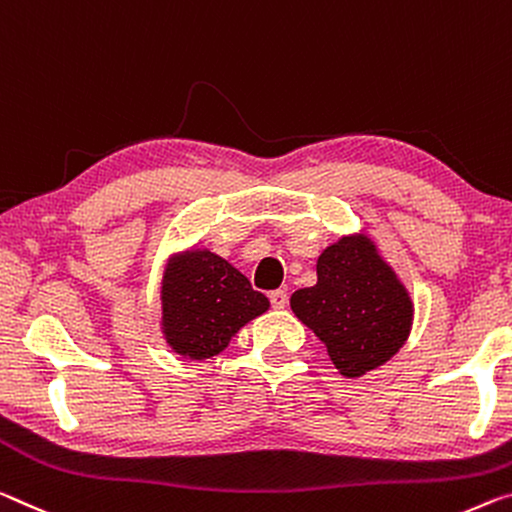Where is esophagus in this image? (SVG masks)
Returning <instances> with one entry per match:
<instances>
[{"label": "esophagus", "instance_id": "34e87169", "mask_svg": "<svg viewBox=\"0 0 512 512\" xmlns=\"http://www.w3.org/2000/svg\"><path fill=\"white\" fill-rule=\"evenodd\" d=\"M269 298H271V305L275 307V310H285L287 303H289V294H287L285 289H275V291H271Z\"/></svg>", "mask_w": 512, "mask_h": 512}]
</instances>
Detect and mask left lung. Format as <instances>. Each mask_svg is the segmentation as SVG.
Returning a JSON list of instances; mask_svg holds the SVG:
<instances>
[{
	"label": "left lung",
	"mask_w": 512,
	"mask_h": 512,
	"mask_svg": "<svg viewBox=\"0 0 512 512\" xmlns=\"http://www.w3.org/2000/svg\"><path fill=\"white\" fill-rule=\"evenodd\" d=\"M289 305L344 378L392 360L415 316L410 291L364 230L332 241L316 259V285L294 291Z\"/></svg>",
	"instance_id": "left-lung-1"
}]
</instances>
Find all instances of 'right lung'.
Masks as SVG:
<instances>
[{
    "mask_svg": "<svg viewBox=\"0 0 512 512\" xmlns=\"http://www.w3.org/2000/svg\"><path fill=\"white\" fill-rule=\"evenodd\" d=\"M159 300V326L170 351L196 362L223 353L246 323L271 307L246 275L209 248L168 257Z\"/></svg>",
    "mask_w": 512,
    "mask_h": 512,
    "instance_id": "1",
    "label": "right lung"
}]
</instances>
